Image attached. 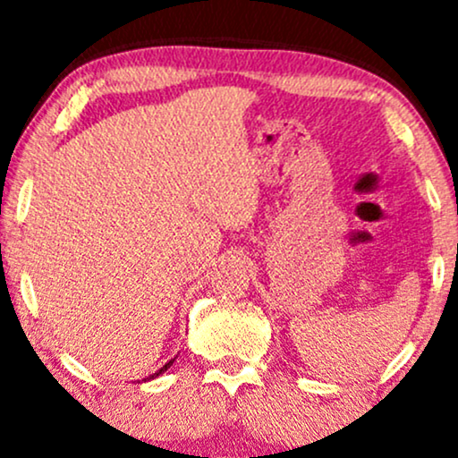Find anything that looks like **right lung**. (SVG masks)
I'll return each instance as SVG.
<instances>
[{"instance_id": "right-lung-1", "label": "right lung", "mask_w": 458, "mask_h": 458, "mask_svg": "<svg viewBox=\"0 0 458 458\" xmlns=\"http://www.w3.org/2000/svg\"><path fill=\"white\" fill-rule=\"evenodd\" d=\"M172 361H174V360H172ZM172 361H167V364H165V366H163V368H161V370H157V372H155V375H150V377H148V379H155V377H159L163 370H167V368H170V366H172Z\"/></svg>"}]
</instances>
